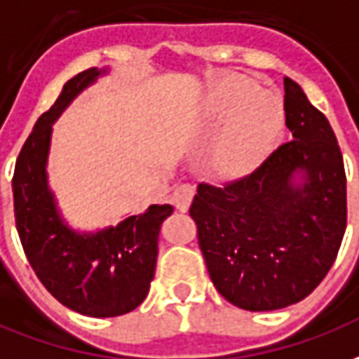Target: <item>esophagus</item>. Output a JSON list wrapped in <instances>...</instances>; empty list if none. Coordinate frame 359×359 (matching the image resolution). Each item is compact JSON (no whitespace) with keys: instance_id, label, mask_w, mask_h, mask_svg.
I'll use <instances>...</instances> for the list:
<instances>
[{"instance_id":"obj_1","label":"esophagus","mask_w":359,"mask_h":359,"mask_svg":"<svg viewBox=\"0 0 359 359\" xmlns=\"http://www.w3.org/2000/svg\"><path fill=\"white\" fill-rule=\"evenodd\" d=\"M194 192H196V188H194V184H190V182H184V184H180V187L175 190L172 202H175L179 212H187L188 208H190V202H192V198H194Z\"/></svg>"}]
</instances>
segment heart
<instances>
[{
    "mask_svg": "<svg viewBox=\"0 0 359 359\" xmlns=\"http://www.w3.org/2000/svg\"><path fill=\"white\" fill-rule=\"evenodd\" d=\"M204 116L223 124L214 145V161L227 175L255 169L278 144L284 130V110L270 93L250 77H229L215 85L204 101Z\"/></svg>",
    "mask_w": 359,
    "mask_h": 359,
    "instance_id": "1",
    "label": "heart"
}]
</instances>
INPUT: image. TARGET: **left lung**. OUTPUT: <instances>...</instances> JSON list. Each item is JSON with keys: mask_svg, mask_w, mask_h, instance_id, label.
I'll return each mask as SVG.
<instances>
[{"mask_svg": "<svg viewBox=\"0 0 359 359\" xmlns=\"http://www.w3.org/2000/svg\"><path fill=\"white\" fill-rule=\"evenodd\" d=\"M292 140L223 187L198 184L190 215L215 290L235 307L302 302L332 266L346 231V172L327 116L284 79ZM302 172L304 184L292 179Z\"/></svg>", "mask_w": 359, "mask_h": 359, "instance_id": "8db88e82", "label": "left lung"}]
</instances>
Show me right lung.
Masks as SVG:
<instances>
[{"label":"right lung","instance_id":"obj_1","mask_svg":"<svg viewBox=\"0 0 359 359\" xmlns=\"http://www.w3.org/2000/svg\"><path fill=\"white\" fill-rule=\"evenodd\" d=\"M101 72L89 67L72 77L32 128L13 172L15 223L22 250L42 285L67 309L107 319L134 311L155 276L157 243L172 205H151L104 231L79 235L57 214L46 184L52 122Z\"/></svg>","mask_w":359,"mask_h":359}]
</instances>
